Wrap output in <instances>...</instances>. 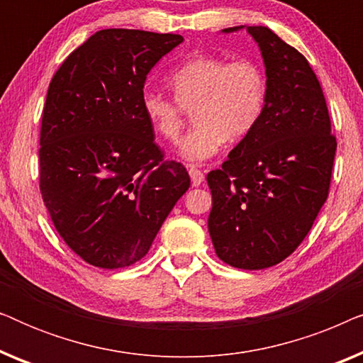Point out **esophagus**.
I'll use <instances>...</instances> for the list:
<instances>
[{"mask_svg":"<svg viewBox=\"0 0 363 363\" xmlns=\"http://www.w3.org/2000/svg\"><path fill=\"white\" fill-rule=\"evenodd\" d=\"M188 172H190V178H191V185L193 186H200L203 180H205V175H203L201 170H198L196 167L190 165L188 167Z\"/></svg>","mask_w":363,"mask_h":363,"instance_id":"1","label":"esophagus"}]
</instances>
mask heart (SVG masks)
<instances>
[{"mask_svg":"<svg viewBox=\"0 0 363 363\" xmlns=\"http://www.w3.org/2000/svg\"><path fill=\"white\" fill-rule=\"evenodd\" d=\"M173 97L142 92L143 117L168 142L180 137L186 112L196 127L180 142V153L190 162H205L225 145L250 135L266 102V76L251 59L228 61L200 54L188 59L168 77Z\"/></svg>","mask_w":363,"mask_h":363,"instance_id":"1","label":"heart"}]
</instances>
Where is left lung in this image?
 <instances>
[{
	"mask_svg": "<svg viewBox=\"0 0 363 363\" xmlns=\"http://www.w3.org/2000/svg\"><path fill=\"white\" fill-rule=\"evenodd\" d=\"M246 29L264 59V108L206 182L213 198L208 231L216 256L252 271L279 264L304 241L329 196L337 140L307 59L269 28Z\"/></svg>",
	"mask_w": 363,
	"mask_h": 363,
	"instance_id": "left-lung-1",
	"label": "left lung"
}]
</instances>
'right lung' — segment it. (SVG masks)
<instances>
[{
	"instance_id": "obj_1",
	"label": "right lung",
	"mask_w": 363,
	"mask_h": 363,
	"mask_svg": "<svg viewBox=\"0 0 363 363\" xmlns=\"http://www.w3.org/2000/svg\"><path fill=\"white\" fill-rule=\"evenodd\" d=\"M180 34L102 29L49 84L39 138V190L64 242L89 264L127 267L150 250L190 188L143 117L147 74Z\"/></svg>"
}]
</instances>
